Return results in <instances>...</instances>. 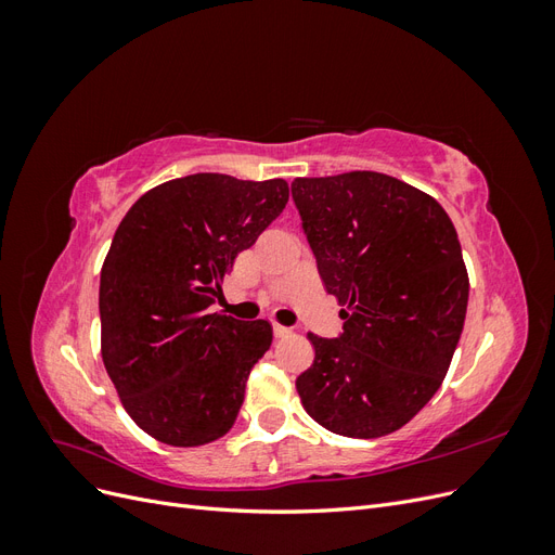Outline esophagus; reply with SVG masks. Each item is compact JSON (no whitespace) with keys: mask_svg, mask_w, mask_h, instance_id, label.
I'll use <instances>...</instances> for the list:
<instances>
[{"mask_svg":"<svg viewBox=\"0 0 555 555\" xmlns=\"http://www.w3.org/2000/svg\"><path fill=\"white\" fill-rule=\"evenodd\" d=\"M273 333L278 335V338H284V335H292V333H294V328H289V326H282V324H273Z\"/></svg>","mask_w":555,"mask_h":555,"instance_id":"obj_1","label":"esophagus"}]
</instances>
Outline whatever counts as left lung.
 <instances>
[{
  "mask_svg": "<svg viewBox=\"0 0 555 555\" xmlns=\"http://www.w3.org/2000/svg\"><path fill=\"white\" fill-rule=\"evenodd\" d=\"M292 196L319 275L343 306L340 338L308 333L296 379L306 412L345 438L405 426L440 389L467 310V268L444 208L375 171L296 178Z\"/></svg>",
  "mask_w": 555,
  "mask_h": 555,
  "instance_id": "obj_1",
  "label": "left lung"
}]
</instances>
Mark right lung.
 Masks as SVG:
<instances>
[{
    "mask_svg": "<svg viewBox=\"0 0 555 555\" xmlns=\"http://www.w3.org/2000/svg\"><path fill=\"white\" fill-rule=\"evenodd\" d=\"M287 201L282 178L194 173L157 184L122 217L99 284L102 359L122 408L150 438L201 447L236 422L273 326L208 308L238 251Z\"/></svg>",
    "mask_w": 555,
    "mask_h": 555,
    "instance_id": "obj_1",
    "label": "right lung"
}]
</instances>
